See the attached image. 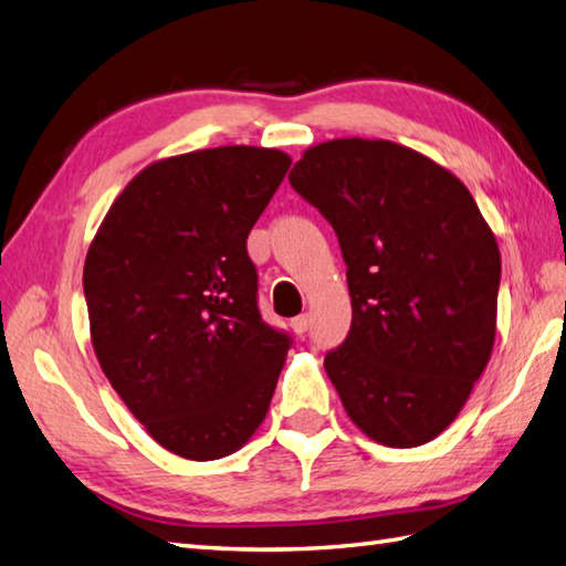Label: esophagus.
Returning a JSON list of instances; mask_svg holds the SVG:
<instances>
[{
  "instance_id": "obj_1",
  "label": "esophagus",
  "mask_w": 566,
  "mask_h": 566,
  "mask_svg": "<svg viewBox=\"0 0 566 566\" xmlns=\"http://www.w3.org/2000/svg\"><path fill=\"white\" fill-rule=\"evenodd\" d=\"M292 331L296 335H304L308 331V315H296V318L292 321Z\"/></svg>"
}]
</instances>
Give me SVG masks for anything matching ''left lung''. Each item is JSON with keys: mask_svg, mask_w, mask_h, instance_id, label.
<instances>
[{"mask_svg": "<svg viewBox=\"0 0 566 566\" xmlns=\"http://www.w3.org/2000/svg\"><path fill=\"white\" fill-rule=\"evenodd\" d=\"M289 180L343 248L352 327L325 371L349 419L390 449L437 439L492 357L490 223L451 170L388 139L315 144Z\"/></svg>", "mask_w": 566, "mask_h": 566, "instance_id": "left-lung-1", "label": "left lung"}]
</instances>
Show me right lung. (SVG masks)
I'll return each mask as SVG.
<instances>
[{
    "label": "right lung",
    "instance_id": "add662e5",
    "mask_svg": "<svg viewBox=\"0 0 566 566\" xmlns=\"http://www.w3.org/2000/svg\"><path fill=\"white\" fill-rule=\"evenodd\" d=\"M289 166L245 144L154 161L88 245L101 369L149 437L188 461L235 453L270 410L289 337L260 318L245 241Z\"/></svg>",
    "mask_w": 566,
    "mask_h": 566
}]
</instances>
